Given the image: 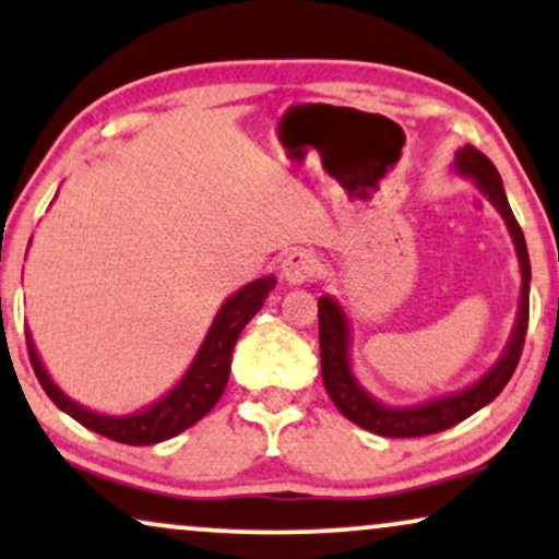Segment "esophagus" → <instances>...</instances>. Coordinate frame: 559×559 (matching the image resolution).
Listing matches in <instances>:
<instances>
[{"mask_svg": "<svg viewBox=\"0 0 559 559\" xmlns=\"http://www.w3.org/2000/svg\"><path fill=\"white\" fill-rule=\"evenodd\" d=\"M316 269H319V259H316V253L306 251V248H293V251L285 253V259H282L280 274L287 285H302V282L313 277Z\"/></svg>", "mask_w": 559, "mask_h": 559, "instance_id": "1", "label": "esophagus"}]
</instances>
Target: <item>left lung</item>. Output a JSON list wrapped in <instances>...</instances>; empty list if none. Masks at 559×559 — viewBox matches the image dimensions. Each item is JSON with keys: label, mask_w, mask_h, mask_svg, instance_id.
Instances as JSON below:
<instances>
[{"label": "left lung", "mask_w": 559, "mask_h": 559, "mask_svg": "<svg viewBox=\"0 0 559 559\" xmlns=\"http://www.w3.org/2000/svg\"><path fill=\"white\" fill-rule=\"evenodd\" d=\"M453 170L459 176L469 178V181L481 191V197L490 202L500 217L506 219L508 233H511L515 259L521 269V298L519 311H515V323L508 336L506 347L498 360L487 373H481L477 381L464 385V389L443 394L436 399H427L423 404L412 406H394L383 404L381 399L370 394L365 385L357 381L353 370V326H349L347 311L332 295H321L319 298V340H321V376L326 394L332 396L336 409L342 412L349 423L360 425L362 430L376 432L383 438H419L432 436V432L448 430V427L459 425L461 419L472 417L481 406H487L495 396L506 389L511 381L515 365H519L523 340H526L528 326V282H532V264H528L526 238H523L521 225L515 223L511 204H508L506 189H502V178L498 168L490 163V157L481 155L477 147L466 144L456 150L453 157Z\"/></svg>", "instance_id": "obj_1"}]
</instances>
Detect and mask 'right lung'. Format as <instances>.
Segmentation results:
<instances>
[{"mask_svg":"<svg viewBox=\"0 0 559 559\" xmlns=\"http://www.w3.org/2000/svg\"><path fill=\"white\" fill-rule=\"evenodd\" d=\"M274 285H277V280H274V274H269V277L248 282L238 293L227 295L223 306H219L215 321H212L210 332L204 336L202 347H199L194 360L186 368V373L178 378L174 389L157 396L153 404L129 412V415H108V412L90 409V406L67 396L57 385V381L48 376L46 365L36 349V342H33L31 332L25 329L33 370H36L48 399L61 412H67L69 417L85 425L87 430L127 445L163 443V440L174 438L178 432L189 430L191 425H197L217 404V399L223 396L227 378H230L233 347H236L246 323L261 311V306H264L269 293L274 290Z\"/></svg>","mask_w":559,"mask_h":559,"instance_id":"right-lung-1","label":"right lung"}]
</instances>
